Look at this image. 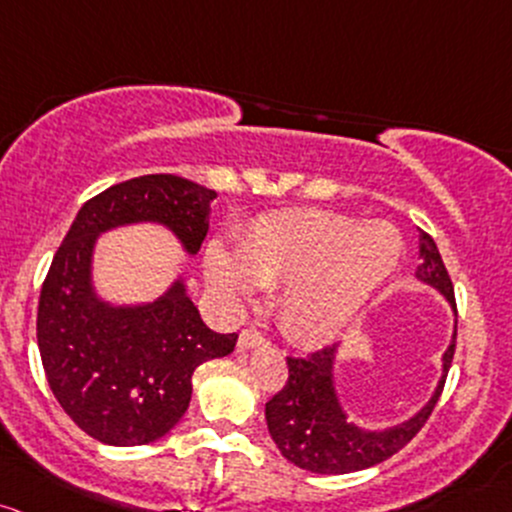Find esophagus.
I'll return each instance as SVG.
<instances>
[{
    "instance_id": "34e87169",
    "label": "esophagus",
    "mask_w": 512,
    "mask_h": 512,
    "mask_svg": "<svg viewBox=\"0 0 512 512\" xmlns=\"http://www.w3.org/2000/svg\"><path fill=\"white\" fill-rule=\"evenodd\" d=\"M262 333L257 328H245L243 333H240V338H238V345L243 347V350H250V347H257V345H262Z\"/></svg>"
}]
</instances>
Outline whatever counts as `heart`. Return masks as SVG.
Instances as JSON below:
<instances>
[{"label":"heart","mask_w":512,"mask_h":512,"mask_svg":"<svg viewBox=\"0 0 512 512\" xmlns=\"http://www.w3.org/2000/svg\"><path fill=\"white\" fill-rule=\"evenodd\" d=\"M403 243L389 223L301 209L265 216L238 243V257L211 245L206 272L235 299L279 286L284 333L299 342L335 338L396 272Z\"/></svg>","instance_id":"b5f03b06"}]
</instances>
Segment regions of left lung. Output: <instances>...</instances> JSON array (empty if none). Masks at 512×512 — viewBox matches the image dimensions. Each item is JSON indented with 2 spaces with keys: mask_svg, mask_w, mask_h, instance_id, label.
<instances>
[{
  "mask_svg": "<svg viewBox=\"0 0 512 512\" xmlns=\"http://www.w3.org/2000/svg\"><path fill=\"white\" fill-rule=\"evenodd\" d=\"M418 233L420 265L415 274L423 282L437 286L457 311L454 286L440 250L425 230L418 228ZM454 347H457V333L445 352V374L428 406L408 423L384 432L359 430L342 413L333 389L335 347H323L306 357H286V367H289L286 384L265 406L267 428L274 445L291 464L313 474H350V471L369 469L384 462L401 452L428 423L432 408L440 401L449 367H452Z\"/></svg>",
  "mask_w": 512,
  "mask_h": 512,
  "instance_id": "1",
  "label": "left lung"
}]
</instances>
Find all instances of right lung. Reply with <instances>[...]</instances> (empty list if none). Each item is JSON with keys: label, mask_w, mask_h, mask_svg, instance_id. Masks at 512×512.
Segmentation results:
<instances>
[{"label": "right lung", "mask_w": 512, "mask_h": 512, "mask_svg": "<svg viewBox=\"0 0 512 512\" xmlns=\"http://www.w3.org/2000/svg\"><path fill=\"white\" fill-rule=\"evenodd\" d=\"M213 189L143 174L87 201L55 252L38 299V350L53 396L89 437L133 447L160 440L192 401V374L233 352L238 333H213L177 282L162 299L114 308L92 291L89 262L99 233L157 221L199 252Z\"/></svg>", "instance_id": "right-lung-1"}]
</instances>
